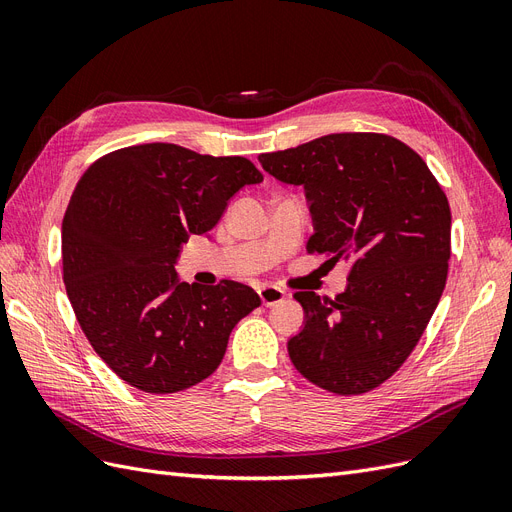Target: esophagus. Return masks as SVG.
<instances>
[{"label": "esophagus", "instance_id": "1", "mask_svg": "<svg viewBox=\"0 0 512 512\" xmlns=\"http://www.w3.org/2000/svg\"><path fill=\"white\" fill-rule=\"evenodd\" d=\"M257 293H259V298H261V304H263V306H274V304H278V302H283L285 295H287L283 289L274 287V285H263V287L257 289Z\"/></svg>", "mask_w": 512, "mask_h": 512}]
</instances>
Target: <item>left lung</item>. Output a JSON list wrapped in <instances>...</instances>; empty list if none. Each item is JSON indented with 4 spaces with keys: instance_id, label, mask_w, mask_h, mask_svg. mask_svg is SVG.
I'll return each mask as SVG.
<instances>
[{
    "instance_id": "left-lung-1",
    "label": "left lung",
    "mask_w": 512,
    "mask_h": 512,
    "mask_svg": "<svg viewBox=\"0 0 512 512\" xmlns=\"http://www.w3.org/2000/svg\"><path fill=\"white\" fill-rule=\"evenodd\" d=\"M259 163L304 187L315 225L308 253L351 263L336 300L293 293L306 319L287 342L293 366L321 389L366 393L398 372L447 285V195L410 146L385 134H329Z\"/></svg>"
}]
</instances>
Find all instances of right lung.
<instances>
[{
  "label": "right lung",
  "instance_id": "obj_1",
  "mask_svg": "<svg viewBox=\"0 0 512 512\" xmlns=\"http://www.w3.org/2000/svg\"><path fill=\"white\" fill-rule=\"evenodd\" d=\"M263 174L244 157L166 142L119 148L80 176L61 225L63 283L106 366L146 393H176L219 368L259 295L236 280L189 285L174 263L191 236Z\"/></svg>",
  "mask_w": 512,
  "mask_h": 512
}]
</instances>
